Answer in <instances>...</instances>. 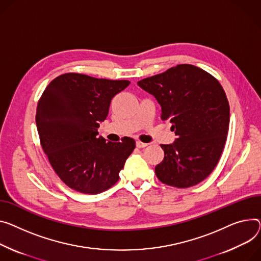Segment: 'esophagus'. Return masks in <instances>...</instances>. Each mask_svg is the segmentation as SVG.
<instances>
[{
  "instance_id": "obj_1",
  "label": "esophagus",
  "mask_w": 261,
  "mask_h": 261,
  "mask_svg": "<svg viewBox=\"0 0 261 261\" xmlns=\"http://www.w3.org/2000/svg\"><path fill=\"white\" fill-rule=\"evenodd\" d=\"M135 145H136V147H137V148H145V147H147V146H148V144L143 143V142H140V141H137V142L135 143Z\"/></svg>"
}]
</instances>
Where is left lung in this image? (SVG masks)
<instances>
[{"label": "left lung", "instance_id": "8db88e82", "mask_svg": "<svg viewBox=\"0 0 261 261\" xmlns=\"http://www.w3.org/2000/svg\"><path fill=\"white\" fill-rule=\"evenodd\" d=\"M170 120L175 142L161 145L165 158L155 167L169 186L189 188L209 176L222 153L230 123L229 101L219 82L193 65H177L137 82Z\"/></svg>", "mask_w": 261, "mask_h": 261}]
</instances>
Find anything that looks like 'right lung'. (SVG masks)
<instances>
[{"label":"right lung","mask_w":261,"mask_h":261,"mask_svg":"<svg viewBox=\"0 0 261 261\" xmlns=\"http://www.w3.org/2000/svg\"><path fill=\"white\" fill-rule=\"evenodd\" d=\"M129 84L66 73L52 81L39 100L42 148L59 177L77 192L97 194L112 187L135 148L130 137L113 143L97 136L111 99Z\"/></svg>","instance_id":"obj_1"}]
</instances>
